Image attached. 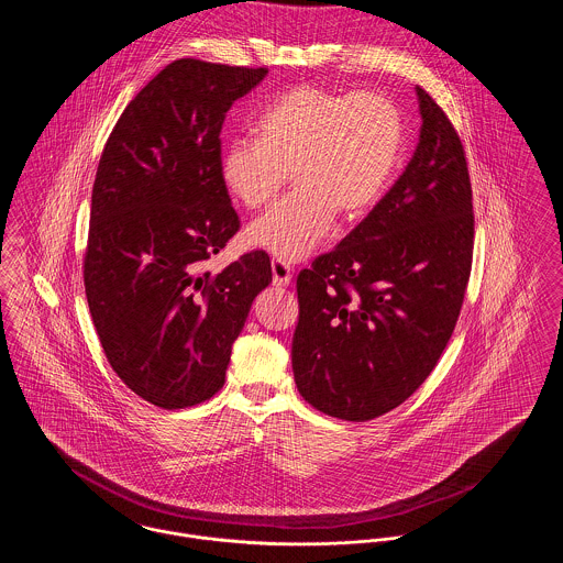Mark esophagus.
<instances>
[{
  "label": "esophagus",
  "mask_w": 563,
  "mask_h": 563,
  "mask_svg": "<svg viewBox=\"0 0 563 563\" xmlns=\"http://www.w3.org/2000/svg\"><path fill=\"white\" fill-rule=\"evenodd\" d=\"M291 278H294V272L285 261L272 260V283L276 287H287Z\"/></svg>",
  "instance_id": "esophagus-1"
}]
</instances>
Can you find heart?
<instances>
[{
  "instance_id": "1",
  "label": "heart",
  "mask_w": 563,
  "mask_h": 563,
  "mask_svg": "<svg viewBox=\"0 0 563 563\" xmlns=\"http://www.w3.org/2000/svg\"><path fill=\"white\" fill-rule=\"evenodd\" d=\"M260 139L227 143L220 179L249 210L269 206L294 172L298 190L249 227V242L280 261L319 249L341 217L366 214L384 195L396 167L402 122L379 91L343 93L298 86L260 118Z\"/></svg>"
}]
</instances>
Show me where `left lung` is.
<instances>
[{
	"instance_id": "obj_1",
	"label": "left lung",
	"mask_w": 563,
	"mask_h": 563,
	"mask_svg": "<svg viewBox=\"0 0 563 563\" xmlns=\"http://www.w3.org/2000/svg\"><path fill=\"white\" fill-rule=\"evenodd\" d=\"M420 143L386 197L298 274L291 364L303 400L366 422L420 388L459 321L474 260V195L461 136L416 87Z\"/></svg>"
}]
</instances>
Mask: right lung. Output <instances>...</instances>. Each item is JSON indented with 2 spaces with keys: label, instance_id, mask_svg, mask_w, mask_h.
I'll list each match as a JSON object with an SVG mask.
<instances>
[{
  "label": "right lung",
  "instance_id": "add662e5",
  "mask_svg": "<svg viewBox=\"0 0 563 563\" xmlns=\"http://www.w3.org/2000/svg\"><path fill=\"white\" fill-rule=\"evenodd\" d=\"M267 68L175 59L111 130L93 179L84 283L115 375L184 409L224 386L231 345L272 283L263 251L206 269L240 231L220 179V130Z\"/></svg>",
  "mask_w": 563,
  "mask_h": 563
}]
</instances>
